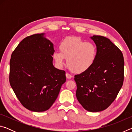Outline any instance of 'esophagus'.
<instances>
[{"label": "esophagus", "instance_id": "1", "mask_svg": "<svg viewBox=\"0 0 132 132\" xmlns=\"http://www.w3.org/2000/svg\"><path fill=\"white\" fill-rule=\"evenodd\" d=\"M66 76L67 79H71V78L73 77L72 76H71V75H70V74H69V73H66Z\"/></svg>", "mask_w": 132, "mask_h": 132}]
</instances>
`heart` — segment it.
Wrapping results in <instances>:
<instances>
[{"label":"heart","mask_w":132,"mask_h":132,"mask_svg":"<svg viewBox=\"0 0 132 132\" xmlns=\"http://www.w3.org/2000/svg\"><path fill=\"white\" fill-rule=\"evenodd\" d=\"M60 52H55L53 59L58 67L64 64L67 59V66L73 72L82 73L93 66L97 55V48L92 42H86L79 37L64 39L59 46Z\"/></svg>","instance_id":"heart-1"}]
</instances>
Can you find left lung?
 <instances>
[{
  "label": "left lung",
  "instance_id": "8db88e82",
  "mask_svg": "<svg viewBox=\"0 0 132 132\" xmlns=\"http://www.w3.org/2000/svg\"><path fill=\"white\" fill-rule=\"evenodd\" d=\"M97 48L93 66L75 76L76 97L86 110L100 112L114 101L124 80L122 52L110 39L101 35L91 37Z\"/></svg>",
  "mask_w": 132,
  "mask_h": 132
}]
</instances>
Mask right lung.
Segmentation results:
<instances>
[{
    "mask_svg": "<svg viewBox=\"0 0 132 132\" xmlns=\"http://www.w3.org/2000/svg\"><path fill=\"white\" fill-rule=\"evenodd\" d=\"M44 35L24 38L10 61V86L23 106L34 112L50 109L66 80L65 71L53 66V45Z\"/></svg>",
    "mask_w": 132,
    "mask_h": 132,
    "instance_id": "add662e5",
    "label": "right lung"
}]
</instances>
